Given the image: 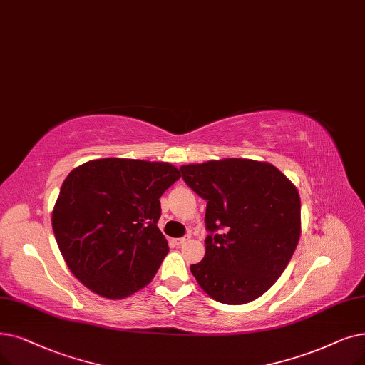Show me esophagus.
Returning a JSON list of instances; mask_svg holds the SVG:
<instances>
[{
	"label": "esophagus",
	"instance_id": "1",
	"mask_svg": "<svg viewBox=\"0 0 365 365\" xmlns=\"http://www.w3.org/2000/svg\"><path fill=\"white\" fill-rule=\"evenodd\" d=\"M189 242V237H182V239H176V240H174V243H176V245H185V243H187Z\"/></svg>",
	"mask_w": 365,
	"mask_h": 365
}]
</instances>
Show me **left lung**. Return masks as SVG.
<instances>
[{"mask_svg": "<svg viewBox=\"0 0 365 365\" xmlns=\"http://www.w3.org/2000/svg\"><path fill=\"white\" fill-rule=\"evenodd\" d=\"M207 200L205 255L191 265L201 289L224 304H246L270 289L288 267L301 234L295 185L265 161L224 158L180 167ZM220 234H217V231Z\"/></svg>", "mask_w": 365, "mask_h": 365, "instance_id": "8db88e82", "label": "left lung"}]
</instances>
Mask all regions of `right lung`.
Listing matches in <instances>:
<instances>
[{
	"label": "right lung",
	"mask_w": 365,
	"mask_h": 365,
	"mask_svg": "<svg viewBox=\"0 0 365 365\" xmlns=\"http://www.w3.org/2000/svg\"><path fill=\"white\" fill-rule=\"evenodd\" d=\"M180 179L170 163L92 160L70 171L52 228L70 272L88 289L123 299L148 287L168 253L156 227L161 195Z\"/></svg>",
	"instance_id": "add662e5"
}]
</instances>
